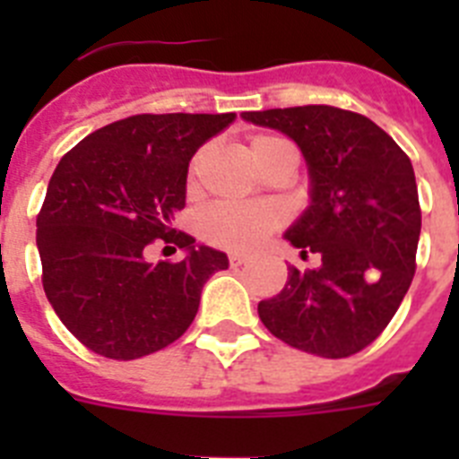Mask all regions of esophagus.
<instances>
[{
  "label": "esophagus",
  "mask_w": 459,
  "mask_h": 459,
  "mask_svg": "<svg viewBox=\"0 0 459 459\" xmlns=\"http://www.w3.org/2000/svg\"><path fill=\"white\" fill-rule=\"evenodd\" d=\"M243 264H246V255H238V253L230 255V266H232V269H238V266Z\"/></svg>",
  "instance_id": "esophagus-1"
}]
</instances>
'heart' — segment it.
I'll use <instances>...</instances> for the list:
<instances>
[{
	"instance_id": "obj_1",
	"label": "heart",
	"mask_w": 459,
	"mask_h": 459,
	"mask_svg": "<svg viewBox=\"0 0 459 459\" xmlns=\"http://www.w3.org/2000/svg\"><path fill=\"white\" fill-rule=\"evenodd\" d=\"M278 152H291V147L285 140L273 135H253L248 140V153L257 168ZM200 160L202 153H197L190 172L195 174ZM280 225H282V211L269 202H218L202 211L200 216L202 237L218 248L234 250V253L257 248L262 238Z\"/></svg>"
}]
</instances>
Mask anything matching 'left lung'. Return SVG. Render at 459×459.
<instances>
[{"label":"left lung","mask_w":459,"mask_h":459,"mask_svg":"<svg viewBox=\"0 0 459 459\" xmlns=\"http://www.w3.org/2000/svg\"><path fill=\"white\" fill-rule=\"evenodd\" d=\"M241 119L301 149L310 202L282 237L301 257H319L310 271L290 264L282 291L259 301V319L307 354H356L386 328L416 271L420 206L411 160L375 121L331 105L241 112Z\"/></svg>","instance_id":"1"}]
</instances>
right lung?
<instances>
[{
  "label": "right lung",
  "instance_id": "add662e5",
  "mask_svg": "<svg viewBox=\"0 0 459 459\" xmlns=\"http://www.w3.org/2000/svg\"><path fill=\"white\" fill-rule=\"evenodd\" d=\"M237 119L225 115H135L103 126L59 160L36 218L43 290L84 347L115 360L163 350L193 324L206 280L225 253L177 232L195 152ZM156 238L186 257L149 265Z\"/></svg>",
  "mask_w": 459,
  "mask_h": 459
}]
</instances>
